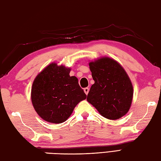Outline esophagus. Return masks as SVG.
<instances>
[{
  "label": "esophagus",
  "instance_id": "obj_1",
  "mask_svg": "<svg viewBox=\"0 0 161 161\" xmlns=\"http://www.w3.org/2000/svg\"><path fill=\"white\" fill-rule=\"evenodd\" d=\"M84 92H85V93L86 94V95H87V94H88V92H89L88 87H86V88H84Z\"/></svg>",
  "mask_w": 161,
  "mask_h": 161
}]
</instances>
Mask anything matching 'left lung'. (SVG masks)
Returning <instances> with one entry per match:
<instances>
[{"instance_id":"left-lung-1","label":"left lung","mask_w":161,"mask_h":161,"mask_svg":"<svg viewBox=\"0 0 161 161\" xmlns=\"http://www.w3.org/2000/svg\"><path fill=\"white\" fill-rule=\"evenodd\" d=\"M89 66L95 83L87 101L108 119L117 120L125 116L133 98V86L125 69L108 57L91 61Z\"/></svg>"}]
</instances>
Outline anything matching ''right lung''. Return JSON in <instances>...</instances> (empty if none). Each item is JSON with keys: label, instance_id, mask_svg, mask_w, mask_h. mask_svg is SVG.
<instances>
[{"label": "right lung", "instance_id": "1", "mask_svg": "<svg viewBox=\"0 0 161 161\" xmlns=\"http://www.w3.org/2000/svg\"><path fill=\"white\" fill-rule=\"evenodd\" d=\"M71 68L53 62L36 75L32 85L31 99L36 113L51 123L68 119L86 95L75 76H70Z\"/></svg>", "mask_w": 161, "mask_h": 161}]
</instances>
